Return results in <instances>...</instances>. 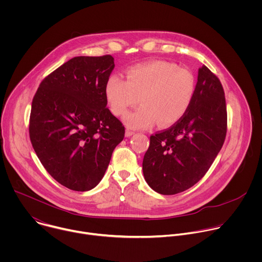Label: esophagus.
<instances>
[{
  "label": "esophagus",
  "instance_id": "34e87169",
  "mask_svg": "<svg viewBox=\"0 0 262 262\" xmlns=\"http://www.w3.org/2000/svg\"><path fill=\"white\" fill-rule=\"evenodd\" d=\"M134 134H135V132H134V130H130V129H128V128L125 130V136H126V137H130V136H133Z\"/></svg>",
  "mask_w": 262,
  "mask_h": 262
}]
</instances>
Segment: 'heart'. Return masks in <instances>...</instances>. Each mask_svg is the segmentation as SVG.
Listing matches in <instances>:
<instances>
[{
  "label": "heart",
  "mask_w": 262,
  "mask_h": 262,
  "mask_svg": "<svg viewBox=\"0 0 262 262\" xmlns=\"http://www.w3.org/2000/svg\"><path fill=\"white\" fill-rule=\"evenodd\" d=\"M195 77L185 68L168 61H151L133 66L126 80L111 76L104 87L111 111L117 116L139 101L142 105L124 117L133 128H149L157 121L168 126L180 120L188 112L195 94Z\"/></svg>",
  "instance_id": "obj_1"
}]
</instances>
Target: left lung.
I'll use <instances>...</instances> for the list:
<instances>
[{"label": "left lung", "mask_w": 262, "mask_h": 262, "mask_svg": "<svg viewBox=\"0 0 262 262\" xmlns=\"http://www.w3.org/2000/svg\"><path fill=\"white\" fill-rule=\"evenodd\" d=\"M226 133L225 93L217 77L203 65L185 115L169 128L150 136L143 159L146 182L162 195L192 188L210 168Z\"/></svg>", "instance_id": "left-lung-1"}]
</instances>
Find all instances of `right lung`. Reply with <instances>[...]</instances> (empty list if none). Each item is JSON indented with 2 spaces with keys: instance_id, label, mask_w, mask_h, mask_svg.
Returning <instances> with one entry per match:
<instances>
[{
  "instance_id": "right-lung-1",
  "label": "right lung",
  "mask_w": 262,
  "mask_h": 262,
  "mask_svg": "<svg viewBox=\"0 0 262 262\" xmlns=\"http://www.w3.org/2000/svg\"><path fill=\"white\" fill-rule=\"evenodd\" d=\"M114 67L111 55L74 57L46 77L33 97L32 146L49 174L72 191L99 183L124 138L122 122L106 107L104 87Z\"/></svg>"
}]
</instances>
